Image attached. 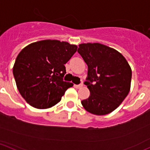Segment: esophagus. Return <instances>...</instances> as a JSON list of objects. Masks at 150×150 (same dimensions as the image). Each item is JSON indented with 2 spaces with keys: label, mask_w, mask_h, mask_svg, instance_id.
<instances>
[{
  "label": "esophagus",
  "mask_w": 150,
  "mask_h": 150,
  "mask_svg": "<svg viewBox=\"0 0 150 150\" xmlns=\"http://www.w3.org/2000/svg\"><path fill=\"white\" fill-rule=\"evenodd\" d=\"M75 88H78V89H79V88H81L82 87H83V84H80V85H75Z\"/></svg>",
  "instance_id": "34e87169"
}]
</instances>
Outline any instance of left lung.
Returning a JSON list of instances; mask_svg holds the SVG:
<instances>
[{"instance_id": "obj_1", "label": "left lung", "mask_w": 150, "mask_h": 150, "mask_svg": "<svg viewBox=\"0 0 150 150\" xmlns=\"http://www.w3.org/2000/svg\"><path fill=\"white\" fill-rule=\"evenodd\" d=\"M78 52L88 68L84 83L90 96L82 100V105L93 114L111 113L130 91L132 69L128 62L117 50L100 43L80 44Z\"/></svg>"}]
</instances>
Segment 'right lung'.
<instances>
[{"label":"right lung","mask_w":150,"mask_h":150,"mask_svg":"<svg viewBox=\"0 0 150 150\" xmlns=\"http://www.w3.org/2000/svg\"><path fill=\"white\" fill-rule=\"evenodd\" d=\"M78 47L59 40L39 41L23 49L17 56L13 74L17 88L26 102L39 109L51 108L73 86L63 80L64 64Z\"/></svg>","instance_id":"add662e5"}]
</instances>
